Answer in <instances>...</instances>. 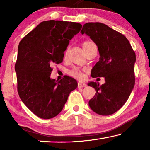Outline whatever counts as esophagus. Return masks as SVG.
<instances>
[{"mask_svg": "<svg viewBox=\"0 0 150 150\" xmlns=\"http://www.w3.org/2000/svg\"><path fill=\"white\" fill-rule=\"evenodd\" d=\"M87 85H86L85 83H81V82H79V83H78V88H83V87H85Z\"/></svg>", "mask_w": 150, "mask_h": 150, "instance_id": "obj_1", "label": "esophagus"}]
</instances>
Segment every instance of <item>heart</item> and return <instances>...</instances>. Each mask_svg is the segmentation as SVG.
<instances>
[{
	"mask_svg": "<svg viewBox=\"0 0 150 150\" xmlns=\"http://www.w3.org/2000/svg\"><path fill=\"white\" fill-rule=\"evenodd\" d=\"M94 46H96L95 44H94L93 42H91V41H85V42H84L83 43V44H82V46H83L84 50L85 51L86 54H87V53L90 50V49ZM69 74L71 76L76 78V79H83L84 76L83 71L79 68L72 69L71 70L69 71Z\"/></svg>",
	"mask_w": 150,
	"mask_h": 150,
	"instance_id": "b5f03b06",
	"label": "heart"
}]
</instances>
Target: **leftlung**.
Masks as SVG:
<instances>
[{
	"label": "left lung",
	"mask_w": 150,
	"mask_h": 150,
	"mask_svg": "<svg viewBox=\"0 0 150 150\" xmlns=\"http://www.w3.org/2000/svg\"><path fill=\"white\" fill-rule=\"evenodd\" d=\"M81 33L87 34L95 42L100 55L92 69L91 77L105 79L102 85L96 82L88 83L96 93L89 105L97 114L110 115L124 106L134 88L136 54L124 35L104 24L88 22L83 25Z\"/></svg>",
	"instance_id": "8db88e82"
}]
</instances>
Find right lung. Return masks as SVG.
<instances>
[{"label": "right lung", "mask_w": 150, "mask_h": 150, "mask_svg": "<svg viewBox=\"0 0 150 150\" xmlns=\"http://www.w3.org/2000/svg\"><path fill=\"white\" fill-rule=\"evenodd\" d=\"M81 24L61 20L41 22L20 41L15 70L20 99L39 117L57 116L69 94L77 87L73 78L50 79L52 65L63 62L69 40L79 33Z\"/></svg>", "instance_id": "right-lung-1"}]
</instances>
